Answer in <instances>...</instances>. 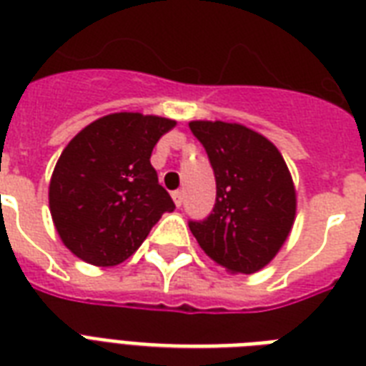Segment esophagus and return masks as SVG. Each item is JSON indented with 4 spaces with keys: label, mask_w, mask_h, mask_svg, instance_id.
Returning a JSON list of instances; mask_svg holds the SVG:
<instances>
[{
    "label": "esophagus",
    "mask_w": 366,
    "mask_h": 366,
    "mask_svg": "<svg viewBox=\"0 0 366 366\" xmlns=\"http://www.w3.org/2000/svg\"><path fill=\"white\" fill-rule=\"evenodd\" d=\"M172 197H174V202H175V206H181V204H183V191H174L172 192Z\"/></svg>",
    "instance_id": "obj_1"
}]
</instances>
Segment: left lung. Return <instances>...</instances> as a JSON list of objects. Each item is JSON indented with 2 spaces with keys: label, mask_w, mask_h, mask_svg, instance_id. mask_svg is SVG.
Returning <instances> with one entry per match:
<instances>
[{
  "label": "left lung",
  "mask_w": 366,
  "mask_h": 366,
  "mask_svg": "<svg viewBox=\"0 0 366 366\" xmlns=\"http://www.w3.org/2000/svg\"><path fill=\"white\" fill-rule=\"evenodd\" d=\"M215 175V204L189 229L204 250L231 273L265 267L290 233L296 191L271 141L227 122H191Z\"/></svg>",
  "instance_id": "obj_1"
}]
</instances>
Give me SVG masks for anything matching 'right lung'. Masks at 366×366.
I'll use <instances>...</instances> for the list:
<instances>
[{
  "mask_svg": "<svg viewBox=\"0 0 366 366\" xmlns=\"http://www.w3.org/2000/svg\"><path fill=\"white\" fill-rule=\"evenodd\" d=\"M174 120L118 112L76 135L55 166L49 208L68 250L93 265H118L175 204L151 154Z\"/></svg>",
  "mask_w": 366,
  "mask_h": 366,
  "instance_id": "add662e5",
  "label": "right lung"
}]
</instances>
